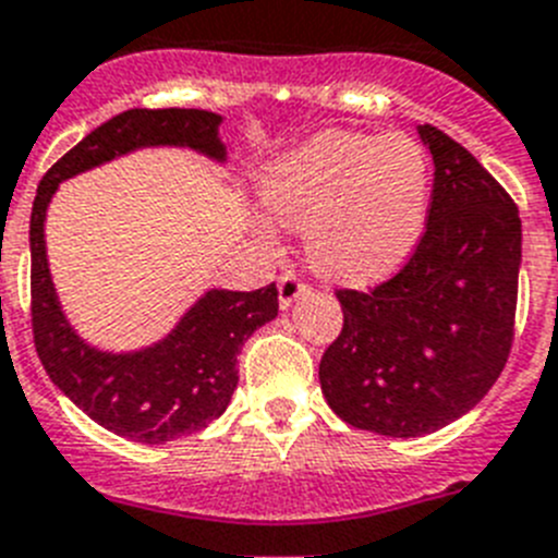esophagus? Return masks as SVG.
<instances>
[{
    "mask_svg": "<svg viewBox=\"0 0 558 558\" xmlns=\"http://www.w3.org/2000/svg\"><path fill=\"white\" fill-rule=\"evenodd\" d=\"M312 292V286L306 280H300L294 272H283L278 278V300H280V308H289L298 298Z\"/></svg>",
    "mask_w": 558,
    "mask_h": 558,
    "instance_id": "1",
    "label": "esophagus"
}]
</instances>
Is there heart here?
<instances>
[{
	"label": "heart",
	"mask_w": 558,
	"mask_h": 558,
	"mask_svg": "<svg viewBox=\"0 0 558 558\" xmlns=\"http://www.w3.org/2000/svg\"><path fill=\"white\" fill-rule=\"evenodd\" d=\"M264 205L283 227L306 232L319 275L367 283L393 272L418 244L429 162L407 134H319L269 171Z\"/></svg>",
	"instance_id": "obj_1"
}]
</instances>
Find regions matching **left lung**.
Segmentation results:
<instances>
[{
	"instance_id": "left-lung-1",
	"label": "left lung",
	"mask_w": 558,
	"mask_h": 558,
	"mask_svg": "<svg viewBox=\"0 0 558 558\" xmlns=\"http://www.w3.org/2000/svg\"><path fill=\"white\" fill-rule=\"evenodd\" d=\"M435 179L426 227L393 278L337 289L342 331L319 360V387L342 421L418 438L492 390L513 342L520 210L449 134L424 123Z\"/></svg>"
}]
</instances>
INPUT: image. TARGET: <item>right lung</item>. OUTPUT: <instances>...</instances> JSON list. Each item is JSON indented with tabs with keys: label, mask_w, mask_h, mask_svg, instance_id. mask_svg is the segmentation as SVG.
<instances>
[{
	"label": "right lung",
	"mask_w": 558,
	"mask_h": 558,
	"mask_svg": "<svg viewBox=\"0 0 558 558\" xmlns=\"http://www.w3.org/2000/svg\"><path fill=\"white\" fill-rule=\"evenodd\" d=\"M219 114L205 109H129L106 120L38 182L31 216L33 342L52 385L109 433L165 444L205 429L239 385V351L278 314L275 283L255 292L213 289L162 342L137 353H104L72 331L58 306L45 250V216L64 179L145 145H187L225 159Z\"/></svg>",
	"instance_id": "obj_1"
}]
</instances>
